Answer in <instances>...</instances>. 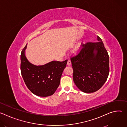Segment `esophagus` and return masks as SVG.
I'll return each instance as SVG.
<instances>
[{
  "instance_id": "1",
  "label": "esophagus",
  "mask_w": 127,
  "mask_h": 127,
  "mask_svg": "<svg viewBox=\"0 0 127 127\" xmlns=\"http://www.w3.org/2000/svg\"><path fill=\"white\" fill-rule=\"evenodd\" d=\"M67 65L68 66H70L71 65V61L70 60H68V62H67Z\"/></svg>"
}]
</instances>
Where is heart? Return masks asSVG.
<instances>
[{
  "instance_id": "1",
  "label": "heart",
  "mask_w": 127,
  "mask_h": 127,
  "mask_svg": "<svg viewBox=\"0 0 127 127\" xmlns=\"http://www.w3.org/2000/svg\"><path fill=\"white\" fill-rule=\"evenodd\" d=\"M81 44H82V42H80V43H79V44H78V49L80 47V46H81Z\"/></svg>"
}]
</instances>
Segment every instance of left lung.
Segmentation results:
<instances>
[{
	"label": "left lung",
	"instance_id": "1",
	"mask_svg": "<svg viewBox=\"0 0 127 127\" xmlns=\"http://www.w3.org/2000/svg\"><path fill=\"white\" fill-rule=\"evenodd\" d=\"M87 43L78 55L71 58L73 78L76 86L85 93H93L104 84L109 74V56L101 39Z\"/></svg>",
	"mask_w": 127,
	"mask_h": 127
}]
</instances>
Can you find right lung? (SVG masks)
Here are the masks:
<instances>
[{"label": "right lung", "mask_w": 127, "mask_h": 127, "mask_svg": "<svg viewBox=\"0 0 127 127\" xmlns=\"http://www.w3.org/2000/svg\"><path fill=\"white\" fill-rule=\"evenodd\" d=\"M27 47V44L21 55V70L26 85L36 95L41 97L52 95L59 86L67 60L62 62L52 61L43 65H35L30 63L26 56Z\"/></svg>", "instance_id": "right-lung-1"}]
</instances>
